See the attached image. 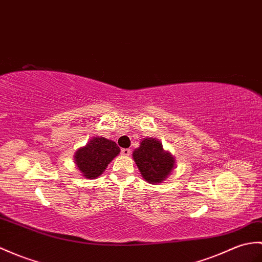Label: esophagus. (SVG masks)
<instances>
[{"label":"esophagus","instance_id":"34e87169","mask_svg":"<svg viewBox=\"0 0 262 262\" xmlns=\"http://www.w3.org/2000/svg\"><path fill=\"white\" fill-rule=\"evenodd\" d=\"M120 153H121V155H124V156H129L130 153H132V150L129 148H121Z\"/></svg>","mask_w":262,"mask_h":262}]
</instances>
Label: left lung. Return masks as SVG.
I'll list each match as a JSON object with an SVG mask.
<instances>
[{
  "label": "left lung",
  "instance_id": "8db88e82",
  "mask_svg": "<svg viewBox=\"0 0 262 262\" xmlns=\"http://www.w3.org/2000/svg\"><path fill=\"white\" fill-rule=\"evenodd\" d=\"M134 161L148 183H161L171 174L174 157L163 149L162 143L154 138H145L133 153Z\"/></svg>",
  "mask_w": 262,
  "mask_h": 262
}]
</instances>
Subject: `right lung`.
<instances>
[{"mask_svg": "<svg viewBox=\"0 0 262 262\" xmlns=\"http://www.w3.org/2000/svg\"><path fill=\"white\" fill-rule=\"evenodd\" d=\"M117 144L102 137H95L84 147L76 151L75 160L78 168L87 179L98 178L108 164L119 154Z\"/></svg>", "mask_w": 262, "mask_h": 262, "instance_id": "1", "label": "right lung"}]
</instances>
